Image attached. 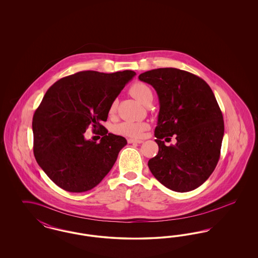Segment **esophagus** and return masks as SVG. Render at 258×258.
Segmentation results:
<instances>
[{"label":"esophagus","instance_id":"1","mask_svg":"<svg viewBox=\"0 0 258 258\" xmlns=\"http://www.w3.org/2000/svg\"><path fill=\"white\" fill-rule=\"evenodd\" d=\"M127 142H128L130 144H133V143H135V144H141L143 141H142V140H139V139L130 138V139H127Z\"/></svg>","mask_w":258,"mask_h":258}]
</instances>
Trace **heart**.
Returning <instances> with one entry per match:
<instances>
[{"label":"heart","mask_w":258,"mask_h":258,"mask_svg":"<svg viewBox=\"0 0 258 258\" xmlns=\"http://www.w3.org/2000/svg\"><path fill=\"white\" fill-rule=\"evenodd\" d=\"M131 94L135 97L139 102L143 103L144 100L147 98L148 96L152 95V91L150 87L144 83L137 82L131 87L130 89ZM116 109V103L113 102L109 108V113L112 114ZM148 124L144 122H130L125 121L118 123L114 126V132L118 135L132 136V137H139L143 134L144 131L147 130Z\"/></svg>","instance_id":"b5f03b06"}]
</instances>
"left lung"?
<instances>
[{
  "label": "left lung",
  "instance_id": "8db88e82",
  "mask_svg": "<svg viewBox=\"0 0 258 258\" xmlns=\"http://www.w3.org/2000/svg\"><path fill=\"white\" fill-rule=\"evenodd\" d=\"M138 78L154 87L160 101L155 130L159 153L148 161L150 170L174 191L196 189L215 170L224 134L212 89L197 75L174 68L152 70ZM173 135L176 144L166 147L162 139Z\"/></svg>",
  "mask_w": 258,
  "mask_h": 258
}]
</instances>
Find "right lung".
<instances>
[{"label":"right lung","instance_id":"1","mask_svg":"<svg viewBox=\"0 0 258 258\" xmlns=\"http://www.w3.org/2000/svg\"><path fill=\"white\" fill-rule=\"evenodd\" d=\"M135 74L80 72L47 90L33 117L34 155L41 169L62 189L90 190L110 171L126 140L108 134L100 122L107 120L111 104ZM90 125L104 130L99 144L84 137Z\"/></svg>","mask_w":258,"mask_h":258}]
</instances>
